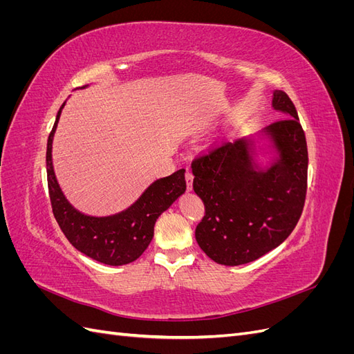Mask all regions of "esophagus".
I'll list each match as a JSON object with an SVG mask.
<instances>
[{
  "label": "esophagus",
  "mask_w": 354,
  "mask_h": 354,
  "mask_svg": "<svg viewBox=\"0 0 354 354\" xmlns=\"http://www.w3.org/2000/svg\"><path fill=\"white\" fill-rule=\"evenodd\" d=\"M186 183H187V190H194V174H192V171L187 169L186 171Z\"/></svg>",
  "instance_id": "esophagus-1"
}]
</instances>
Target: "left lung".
Listing matches in <instances>:
<instances>
[{"mask_svg": "<svg viewBox=\"0 0 354 354\" xmlns=\"http://www.w3.org/2000/svg\"><path fill=\"white\" fill-rule=\"evenodd\" d=\"M283 120L255 136L214 145L194 160V189L205 203L195 238L212 261L239 266L279 246L297 226L307 190V143L295 106L274 90Z\"/></svg>", "mask_w": 354, "mask_h": 354, "instance_id": "8db88e82", "label": "left lung"}]
</instances>
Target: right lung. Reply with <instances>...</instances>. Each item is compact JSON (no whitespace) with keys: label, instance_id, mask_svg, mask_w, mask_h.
Instances as JSON below:
<instances>
[{"label":"right lung","instance_id":"1","mask_svg":"<svg viewBox=\"0 0 354 354\" xmlns=\"http://www.w3.org/2000/svg\"><path fill=\"white\" fill-rule=\"evenodd\" d=\"M65 103L57 112L47 142V180L53 214L68 241L80 252L108 266L133 263L151 243L158 217L186 192L185 169L155 180L140 198L120 212L111 216L81 212L63 194L53 167V138Z\"/></svg>","mask_w":354,"mask_h":354}]
</instances>
